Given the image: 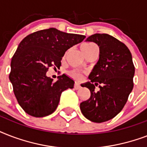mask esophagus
<instances>
[{"label": "esophagus", "instance_id": "obj_1", "mask_svg": "<svg viewBox=\"0 0 147 147\" xmlns=\"http://www.w3.org/2000/svg\"><path fill=\"white\" fill-rule=\"evenodd\" d=\"M74 88H75L76 89H79V88H81V86H80V85L78 84V83L76 82L75 83V85H74Z\"/></svg>", "mask_w": 147, "mask_h": 147}]
</instances>
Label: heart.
Here are the masks:
<instances>
[{
    "mask_svg": "<svg viewBox=\"0 0 147 147\" xmlns=\"http://www.w3.org/2000/svg\"><path fill=\"white\" fill-rule=\"evenodd\" d=\"M95 47H96V45L94 44V43H92V42H86V43H84V44L82 46L81 49H82V51L83 52V53L85 55L88 51H90L91 49H93V48ZM69 75L71 76V77H72V78H76V79H78V78H81L80 74L76 71H69Z\"/></svg>",
    "mask_w": 147,
    "mask_h": 147,
    "instance_id": "obj_1",
    "label": "heart"
}]
</instances>
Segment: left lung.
<instances>
[{
  "label": "left lung",
  "instance_id": "1",
  "mask_svg": "<svg viewBox=\"0 0 147 147\" xmlns=\"http://www.w3.org/2000/svg\"><path fill=\"white\" fill-rule=\"evenodd\" d=\"M87 42L99 47V59L89 79L82 85L91 92L88 100L80 104L82 114L89 121L101 123L114 118L121 111L134 88L135 72L132 55L124 43L106 33L90 36ZM98 86L100 90H95Z\"/></svg>",
  "mask_w": 147,
  "mask_h": 147
}]
</instances>
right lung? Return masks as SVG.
I'll return each mask as SVG.
<instances>
[{"mask_svg": "<svg viewBox=\"0 0 147 147\" xmlns=\"http://www.w3.org/2000/svg\"><path fill=\"white\" fill-rule=\"evenodd\" d=\"M85 38L50 28L31 33L20 42L11 60L9 78L17 102L26 114L48 116L58 107L62 92L73 88L75 82L69 77L63 74L53 82L47 71L49 67L60 68L65 52Z\"/></svg>", "mask_w": 147, "mask_h": 147, "instance_id": "obj_1", "label": "right lung"}]
</instances>
